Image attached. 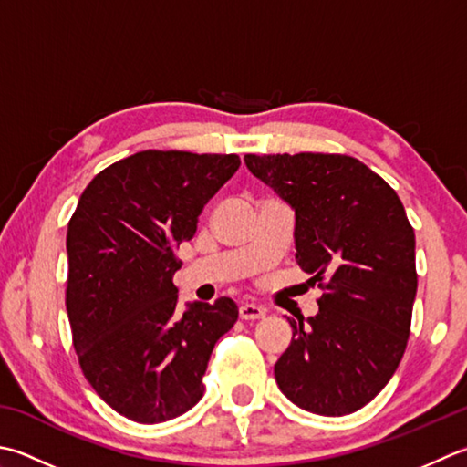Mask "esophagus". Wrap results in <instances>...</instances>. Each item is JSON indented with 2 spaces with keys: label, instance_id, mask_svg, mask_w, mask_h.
Instances as JSON below:
<instances>
[{
  "label": "esophagus",
  "instance_id": "esophagus-1",
  "mask_svg": "<svg viewBox=\"0 0 467 467\" xmlns=\"http://www.w3.org/2000/svg\"><path fill=\"white\" fill-rule=\"evenodd\" d=\"M239 316H241V319H261V317H265V309L261 306H254V304H243L239 307Z\"/></svg>",
  "mask_w": 467,
  "mask_h": 467
}]
</instances>
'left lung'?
Masks as SVG:
<instances>
[{
	"mask_svg": "<svg viewBox=\"0 0 467 467\" xmlns=\"http://www.w3.org/2000/svg\"><path fill=\"white\" fill-rule=\"evenodd\" d=\"M296 213V259L326 294L312 317H287L275 380L291 403L342 417L385 389L403 358L417 294L415 233L403 202L350 155H244Z\"/></svg>",
	"mask_w": 467,
	"mask_h": 467,
	"instance_id": "1",
	"label": "left lung"
}]
</instances>
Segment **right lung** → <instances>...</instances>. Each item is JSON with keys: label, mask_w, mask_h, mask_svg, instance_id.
<instances>
[{"label": "right lung", "mask_w": 467, "mask_h": 467, "mask_svg": "<svg viewBox=\"0 0 467 467\" xmlns=\"http://www.w3.org/2000/svg\"><path fill=\"white\" fill-rule=\"evenodd\" d=\"M236 153L145 150L90 180L67 233V312L82 374L105 403L153 425L204 395L218 337L239 317L231 297L180 314L178 246L239 170Z\"/></svg>", "instance_id": "right-lung-1"}]
</instances>
